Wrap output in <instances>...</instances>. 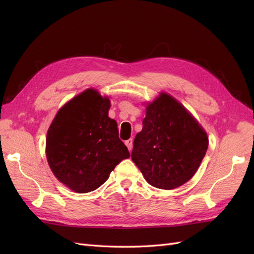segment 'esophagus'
Returning <instances> with one entry per match:
<instances>
[{
	"mask_svg": "<svg viewBox=\"0 0 254 254\" xmlns=\"http://www.w3.org/2000/svg\"><path fill=\"white\" fill-rule=\"evenodd\" d=\"M132 139H129V140H127V141H125V144H126V146H127V148H128V150L130 151L132 149Z\"/></svg>",
	"mask_w": 254,
	"mask_h": 254,
	"instance_id": "esophagus-1",
	"label": "esophagus"
}]
</instances>
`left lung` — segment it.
Here are the masks:
<instances>
[{
  "mask_svg": "<svg viewBox=\"0 0 254 254\" xmlns=\"http://www.w3.org/2000/svg\"><path fill=\"white\" fill-rule=\"evenodd\" d=\"M209 146L203 128L184 107L161 93L146 107L131 159L150 186L173 190L197 172Z\"/></svg>",
  "mask_w": 254,
  "mask_h": 254,
  "instance_id": "left-lung-1",
  "label": "left lung"
}]
</instances>
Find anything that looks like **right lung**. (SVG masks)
Listing matches in <instances>:
<instances>
[{
  "label": "right lung",
  "mask_w": 254,
  "mask_h": 254,
  "mask_svg": "<svg viewBox=\"0 0 254 254\" xmlns=\"http://www.w3.org/2000/svg\"><path fill=\"white\" fill-rule=\"evenodd\" d=\"M110 101L94 89L72 98L56 114L47 135V159L56 178L76 193L102 186L130 157L108 117Z\"/></svg>",
  "instance_id": "1"
}]
</instances>
